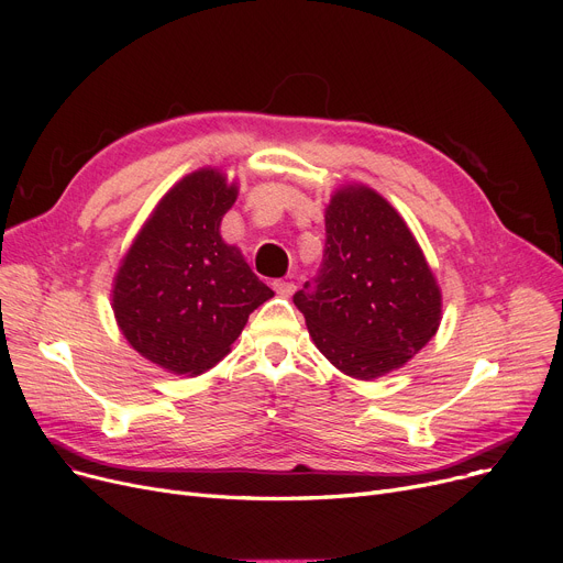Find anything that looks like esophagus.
Here are the masks:
<instances>
[{
    "label": "esophagus",
    "instance_id": "esophagus-1",
    "mask_svg": "<svg viewBox=\"0 0 563 563\" xmlns=\"http://www.w3.org/2000/svg\"><path fill=\"white\" fill-rule=\"evenodd\" d=\"M274 289H276V294H280V297H291L297 285H294L291 280H274Z\"/></svg>",
    "mask_w": 563,
    "mask_h": 563
}]
</instances>
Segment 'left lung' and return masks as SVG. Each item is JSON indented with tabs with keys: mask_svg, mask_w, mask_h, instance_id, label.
Wrapping results in <instances>:
<instances>
[{
	"mask_svg": "<svg viewBox=\"0 0 563 563\" xmlns=\"http://www.w3.org/2000/svg\"><path fill=\"white\" fill-rule=\"evenodd\" d=\"M323 219L321 272L294 303L333 367L374 380L429 344L442 319V291L416 234L372 187L342 185Z\"/></svg>",
	"mask_w": 563,
	"mask_h": 563,
	"instance_id": "8db88e82",
	"label": "left lung"
}]
</instances>
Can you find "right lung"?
Returning <instances> with one entry per match:
<instances>
[{
    "label": "right lung",
    "mask_w": 563,
    "mask_h": 563,
    "mask_svg": "<svg viewBox=\"0 0 563 563\" xmlns=\"http://www.w3.org/2000/svg\"><path fill=\"white\" fill-rule=\"evenodd\" d=\"M240 185L219 166L177 180L155 205L123 255L111 308L128 344L177 376H198L223 361L249 314L269 301L266 287L225 244L221 221Z\"/></svg>",
    "instance_id": "add662e5"
}]
</instances>
